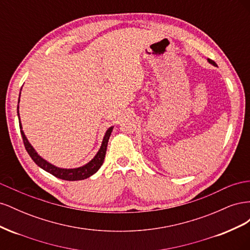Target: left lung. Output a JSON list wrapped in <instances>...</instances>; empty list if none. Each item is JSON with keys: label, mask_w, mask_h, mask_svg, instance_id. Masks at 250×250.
<instances>
[{"label": "left lung", "mask_w": 250, "mask_h": 250, "mask_svg": "<svg viewBox=\"0 0 250 250\" xmlns=\"http://www.w3.org/2000/svg\"><path fill=\"white\" fill-rule=\"evenodd\" d=\"M208 62H209V63H211V64H213V65H215V66H217V64H216V62H213V60H211V59H208Z\"/></svg>", "instance_id": "obj_1"}]
</instances>
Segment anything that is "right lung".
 Returning a JSON list of instances; mask_svg holds the SVG:
<instances>
[{
    "label": "right lung",
    "mask_w": 250,
    "mask_h": 250,
    "mask_svg": "<svg viewBox=\"0 0 250 250\" xmlns=\"http://www.w3.org/2000/svg\"><path fill=\"white\" fill-rule=\"evenodd\" d=\"M19 103H20V99H19ZM18 116H19V120H20V113H19V106H18ZM21 124L20 121V129H21V138L22 141H24V145L25 148L27 150L28 154L30 155V157L32 158L33 162L41 167L42 169H43L44 171L49 172L52 175H54L57 178L63 179V180H70V181H74V180H82L88 178L89 176H92L93 174H95L98 170L100 169V167L102 166L104 158H105V154H106V149H107V143L109 140V137L112 131L113 127H109L107 131L105 132V135L102 141V145L98 151L97 154L95 155V157L93 158L92 161L89 163H87L86 165L82 166V167L79 168H75V169H62V168H58L56 166L50 164L49 162H47L46 160H43L42 156H40L37 154V152L35 151V149L31 146V144L29 143V141L27 140L26 135L24 133V131L21 130Z\"/></svg>",
    "instance_id": "right-lung-1"
}]
</instances>
